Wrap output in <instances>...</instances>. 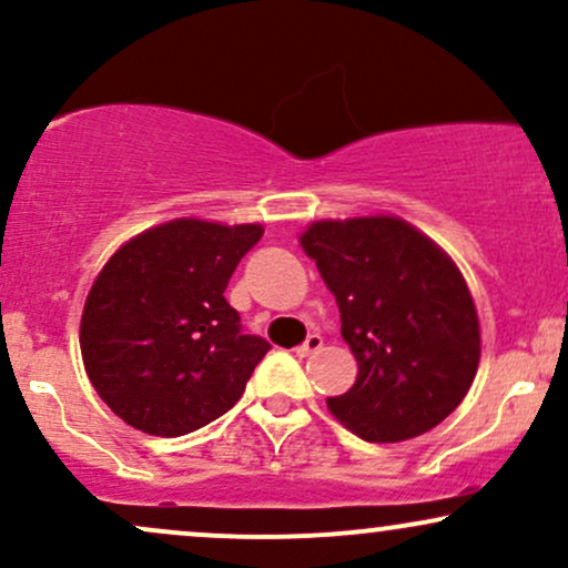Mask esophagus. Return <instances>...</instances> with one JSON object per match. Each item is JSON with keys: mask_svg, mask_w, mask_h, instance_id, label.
<instances>
[{"mask_svg": "<svg viewBox=\"0 0 568 568\" xmlns=\"http://www.w3.org/2000/svg\"><path fill=\"white\" fill-rule=\"evenodd\" d=\"M323 347V338H321V334H310L304 338V344L302 347H296V355L298 357H310L312 352H317Z\"/></svg>", "mask_w": 568, "mask_h": 568, "instance_id": "obj_1", "label": "esophagus"}]
</instances>
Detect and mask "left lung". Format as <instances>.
Wrapping results in <instances>:
<instances>
[{
  "mask_svg": "<svg viewBox=\"0 0 568 568\" xmlns=\"http://www.w3.org/2000/svg\"><path fill=\"white\" fill-rule=\"evenodd\" d=\"M302 247L336 296L357 379L328 410L368 443L416 438L465 400L478 312L456 264L395 216L315 221Z\"/></svg>",
  "mask_w": 568,
  "mask_h": 568,
  "instance_id": "1",
  "label": "left lung"
}]
</instances>
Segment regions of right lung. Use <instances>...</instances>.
Wrapping results in <instances>:
<instances>
[{
  "label": "right lung",
  "instance_id": "obj_1",
  "mask_svg": "<svg viewBox=\"0 0 568 568\" xmlns=\"http://www.w3.org/2000/svg\"><path fill=\"white\" fill-rule=\"evenodd\" d=\"M258 224L175 219L133 237L88 293L84 371L130 427L179 438L226 414L270 352L224 298Z\"/></svg>",
  "mask_w": 568,
  "mask_h": 568
}]
</instances>
